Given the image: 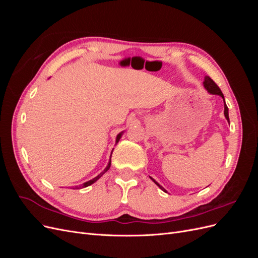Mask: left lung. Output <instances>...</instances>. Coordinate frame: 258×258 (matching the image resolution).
<instances>
[{
  "mask_svg": "<svg viewBox=\"0 0 258 258\" xmlns=\"http://www.w3.org/2000/svg\"><path fill=\"white\" fill-rule=\"evenodd\" d=\"M204 86H205V88L208 90V92H209V93H211V95H217V96H221V97L223 98V100H224V115H225V117H226V119H227V120H228V122H229L228 107H227V105H226V103H225V98H224V95H223V92L221 91V89L218 88V86H217V85L212 81V79H210L209 76H206V77H205ZM151 179H153V182H154L156 185H157L161 190H163V191H167L165 188H163V187H162L161 185H159L157 182H156L153 177H151Z\"/></svg>",
  "mask_w": 258,
  "mask_h": 258,
  "instance_id": "8db88e82",
  "label": "left lung"
}]
</instances>
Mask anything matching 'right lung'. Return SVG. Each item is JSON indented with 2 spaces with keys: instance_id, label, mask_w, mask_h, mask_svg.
<instances>
[{
  "instance_id": "obj_1",
  "label": "right lung",
  "mask_w": 258,
  "mask_h": 258,
  "mask_svg": "<svg viewBox=\"0 0 258 258\" xmlns=\"http://www.w3.org/2000/svg\"><path fill=\"white\" fill-rule=\"evenodd\" d=\"M122 134H123V132H120V134L117 135V137H116V144L118 143V141H119V140H120V138H121ZM112 153H113V151H112ZM111 156H112V155H111ZM110 167H111V158H110V161H108V163H107L106 168H105V169L102 171V172H101L99 175H97L96 177H93L92 179H90V181H88V182H85L84 184H81V185H79V186H75V187H76V188H84V187H87V186H89V185L93 184V183H95V182H97L98 179H99L101 176H102V175H103V174L106 172V171H107L108 169H110Z\"/></svg>"
}]
</instances>
